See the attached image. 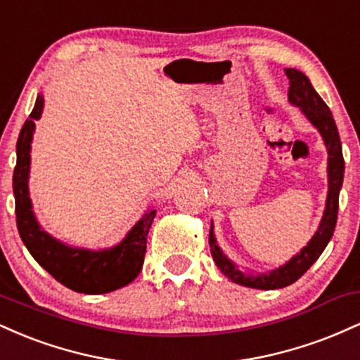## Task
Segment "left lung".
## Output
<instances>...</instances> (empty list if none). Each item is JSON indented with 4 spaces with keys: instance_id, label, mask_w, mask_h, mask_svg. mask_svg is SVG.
<instances>
[{
    "instance_id": "left-lung-1",
    "label": "left lung",
    "mask_w": 360,
    "mask_h": 360,
    "mask_svg": "<svg viewBox=\"0 0 360 360\" xmlns=\"http://www.w3.org/2000/svg\"><path fill=\"white\" fill-rule=\"evenodd\" d=\"M284 72H286L289 79V103L300 106L304 117L311 122L313 127L318 128V131L323 137L326 152H328V194H326L323 218H321L320 226H318L316 233L313 235L311 240L308 242V245L303 247V250L296 254L284 266L271 272H264V274H245L223 254L220 247H218L217 238H214L212 221L210 247H212V255L217 267L233 283L255 289L286 288L289 284L296 283L315 264V260L320 257L321 252L328 245L333 230H335L338 214V193H340L342 183H344L345 162L344 155H342V143L340 137H338L335 120L332 117V111L326 106V103L321 100L320 94L313 89L311 82H309L303 72L298 71V69H284Z\"/></svg>"
}]
</instances>
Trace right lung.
Segmentation results:
<instances>
[{"mask_svg": "<svg viewBox=\"0 0 360 360\" xmlns=\"http://www.w3.org/2000/svg\"><path fill=\"white\" fill-rule=\"evenodd\" d=\"M44 96H37L30 118L23 123L16 142V166L13 171L15 213L18 233L37 262L65 288L84 295H103L115 291L139 276L147 249V233L157 210H150L135 223L118 245L105 250L69 247L49 235L37 221L28 194L30 148L35 120L42 117Z\"/></svg>", "mask_w": 360, "mask_h": 360, "instance_id": "1", "label": "right lung"}]
</instances>
